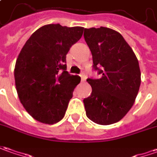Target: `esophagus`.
I'll return each instance as SVG.
<instances>
[{
    "instance_id": "1",
    "label": "esophagus",
    "mask_w": 157,
    "mask_h": 157,
    "mask_svg": "<svg viewBox=\"0 0 157 157\" xmlns=\"http://www.w3.org/2000/svg\"><path fill=\"white\" fill-rule=\"evenodd\" d=\"M80 76H81V78H82V82H85L86 81V79H87V75L85 73H82V74L80 75Z\"/></svg>"
}]
</instances>
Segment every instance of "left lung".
<instances>
[{
    "label": "left lung",
    "mask_w": 157,
    "mask_h": 157,
    "mask_svg": "<svg viewBox=\"0 0 157 157\" xmlns=\"http://www.w3.org/2000/svg\"><path fill=\"white\" fill-rule=\"evenodd\" d=\"M84 38L91 51L94 70L101 78H87L91 95L83 100L87 117L106 125L125 116L136 100L141 72L135 53L121 34L101 26L84 29Z\"/></svg>",
    "instance_id": "left-lung-1"
}]
</instances>
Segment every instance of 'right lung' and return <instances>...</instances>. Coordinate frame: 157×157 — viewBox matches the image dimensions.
I'll list each match as a JSON object with an SVG mask.
<instances>
[{
    "label": "right lung",
    "instance_id": "1",
    "mask_svg": "<svg viewBox=\"0 0 157 157\" xmlns=\"http://www.w3.org/2000/svg\"><path fill=\"white\" fill-rule=\"evenodd\" d=\"M82 26L45 25L34 32L20 51L14 68L16 90L26 112L53 124L64 117L81 77L68 73L66 55L82 38Z\"/></svg>",
    "mask_w": 157,
    "mask_h": 157
}]
</instances>
